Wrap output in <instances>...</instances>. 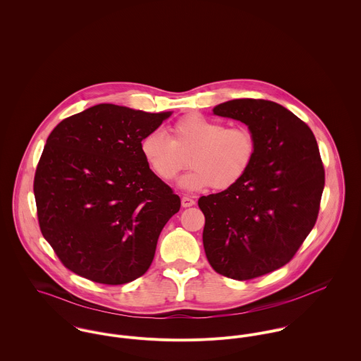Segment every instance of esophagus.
<instances>
[{"mask_svg": "<svg viewBox=\"0 0 361 361\" xmlns=\"http://www.w3.org/2000/svg\"><path fill=\"white\" fill-rule=\"evenodd\" d=\"M195 204H196V202L192 197H189V196L182 197V207H192Z\"/></svg>", "mask_w": 361, "mask_h": 361, "instance_id": "esophagus-1", "label": "esophagus"}]
</instances>
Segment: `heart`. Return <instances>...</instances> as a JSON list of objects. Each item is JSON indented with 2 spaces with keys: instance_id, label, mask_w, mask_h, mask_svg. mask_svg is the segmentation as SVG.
Wrapping results in <instances>:
<instances>
[{
  "instance_id": "heart-1",
  "label": "heart",
  "mask_w": 361,
  "mask_h": 361,
  "mask_svg": "<svg viewBox=\"0 0 361 361\" xmlns=\"http://www.w3.org/2000/svg\"><path fill=\"white\" fill-rule=\"evenodd\" d=\"M140 153L150 171L162 182L173 180L186 166L183 155L190 153L192 169L180 186L189 190L209 188L225 190L238 185L250 171L257 153L252 129L224 122L202 114L182 116L171 126V137L161 130L147 133Z\"/></svg>"
}]
</instances>
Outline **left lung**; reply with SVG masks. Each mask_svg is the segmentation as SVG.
<instances>
[{
	"label": "left lung",
	"mask_w": 361,
	"mask_h": 361,
	"mask_svg": "<svg viewBox=\"0 0 361 361\" xmlns=\"http://www.w3.org/2000/svg\"><path fill=\"white\" fill-rule=\"evenodd\" d=\"M212 111L246 123L257 140L246 176L199 199L209 265L247 281L283 267L303 245L318 216L325 171L311 129L285 106L239 99Z\"/></svg>",
	"instance_id": "8db88e82"
}]
</instances>
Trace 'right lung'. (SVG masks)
<instances>
[{"label": "right lung", "instance_id": "right-lung-1", "mask_svg": "<svg viewBox=\"0 0 361 361\" xmlns=\"http://www.w3.org/2000/svg\"><path fill=\"white\" fill-rule=\"evenodd\" d=\"M169 115L99 104L50 133L35 173L37 218L72 272L122 285L150 268L180 199L150 171L140 142Z\"/></svg>", "mask_w": 361, "mask_h": 361}]
</instances>
